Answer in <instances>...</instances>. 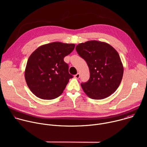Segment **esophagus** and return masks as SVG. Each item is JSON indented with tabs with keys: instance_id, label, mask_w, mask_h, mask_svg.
<instances>
[{
	"instance_id": "34e87169",
	"label": "esophagus",
	"mask_w": 147,
	"mask_h": 147,
	"mask_svg": "<svg viewBox=\"0 0 147 147\" xmlns=\"http://www.w3.org/2000/svg\"><path fill=\"white\" fill-rule=\"evenodd\" d=\"M80 73H77V74H76V75L74 76V77H75L76 78H80Z\"/></svg>"
}]
</instances>
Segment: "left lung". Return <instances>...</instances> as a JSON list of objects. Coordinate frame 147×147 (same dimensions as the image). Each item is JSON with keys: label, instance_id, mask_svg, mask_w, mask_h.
Masks as SVG:
<instances>
[{"label": "left lung", "instance_id": "obj_1", "mask_svg": "<svg viewBox=\"0 0 147 147\" xmlns=\"http://www.w3.org/2000/svg\"><path fill=\"white\" fill-rule=\"evenodd\" d=\"M76 49L87 62L90 72L89 80L81 84L84 92L93 99H102L114 93L124 71L116 49L106 42L95 40L79 44Z\"/></svg>", "mask_w": 147, "mask_h": 147}]
</instances>
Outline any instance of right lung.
I'll use <instances>...</instances> for the list:
<instances>
[{"instance_id":"obj_1","label":"right lung","mask_w":147,"mask_h":147,"mask_svg":"<svg viewBox=\"0 0 147 147\" xmlns=\"http://www.w3.org/2000/svg\"><path fill=\"white\" fill-rule=\"evenodd\" d=\"M75 44L54 42L38 47L29 57L25 79L31 91L43 99H53L63 92L69 79V66L64 57L74 50Z\"/></svg>"}]
</instances>
